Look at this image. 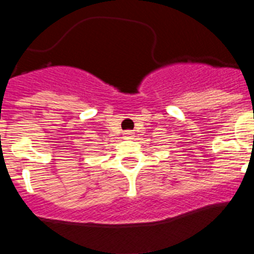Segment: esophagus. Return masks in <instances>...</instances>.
Segmentation results:
<instances>
[{
  "instance_id": "esophagus-1",
  "label": "esophagus",
  "mask_w": 254,
  "mask_h": 254,
  "mask_svg": "<svg viewBox=\"0 0 254 254\" xmlns=\"http://www.w3.org/2000/svg\"><path fill=\"white\" fill-rule=\"evenodd\" d=\"M125 137L126 138H133V133L131 131H126L125 132Z\"/></svg>"
}]
</instances>
